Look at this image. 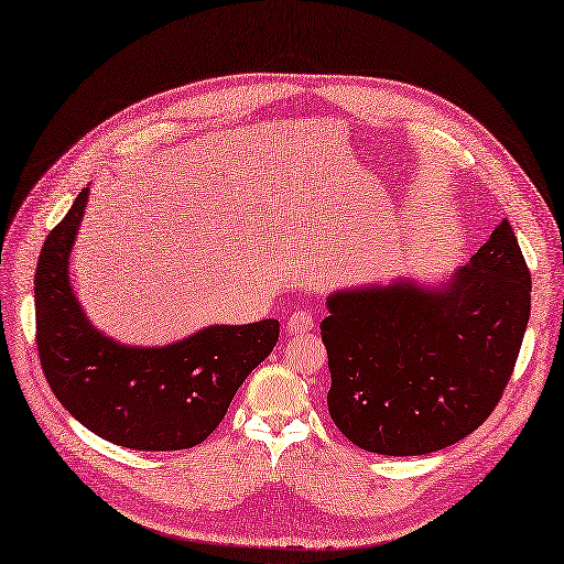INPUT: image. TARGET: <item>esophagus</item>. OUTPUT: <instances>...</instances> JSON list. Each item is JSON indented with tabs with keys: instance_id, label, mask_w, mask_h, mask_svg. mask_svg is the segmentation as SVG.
I'll list each match as a JSON object with an SVG mask.
<instances>
[{
	"instance_id": "1",
	"label": "esophagus",
	"mask_w": 564,
	"mask_h": 564,
	"mask_svg": "<svg viewBox=\"0 0 564 564\" xmlns=\"http://www.w3.org/2000/svg\"><path fill=\"white\" fill-rule=\"evenodd\" d=\"M315 327V317L305 311H296L286 319V332L289 334H305Z\"/></svg>"
}]
</instances>
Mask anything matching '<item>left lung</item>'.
Segmentation results:
<instances>
[{
	"mask_svg": "<svg viewBox=\"0 0 564 564\" xmlns=\"http://www.w3.org/2000/svg\"><path fill=\"white\" fill-rule=\"evenodd\" d=\"M532 308V275L503 218L466 265L435 280L336 289L319 334L329 414L352 445L419 456L464 440L494 412Z\"/></svg>",
	"mask_w": 564,
	"mask_h": 564,
	"instance_id": "1",
	"label": "left lung"
}]
</instances>
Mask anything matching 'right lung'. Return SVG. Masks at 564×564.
Returning a JSON list of instances; mask_svg holds the SVG:
<instances>
[{
	"instance_id": "add662e5",
	"label": "right lung",
	"mask_w": 564,
	"mask_h": 564,
	"mask_svg": "<svg viewBox=\"0 0 564 564\" xmlns=\"http://www.w3.org/2000/svg\"><path fill=\"white\" fill-rule=\"evenodd\" d=\"M87 202L84 187L40 253L35 313L44 377L67 412L112 445L191 449L216 431L237 388L275 348L280 322L209 324L164 346H131L100 332L70 280Z\"/></svg>"
}]
</instances>
